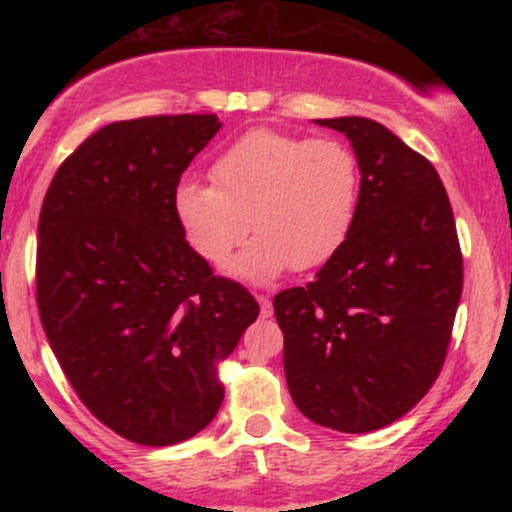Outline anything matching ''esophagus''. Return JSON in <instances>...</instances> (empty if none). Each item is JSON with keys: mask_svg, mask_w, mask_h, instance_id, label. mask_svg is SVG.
<instances>
[{"mask_svg": "<svg viewBox=\"0 0 512 512\" xmlns=\"http://www.w3.org/2000/svg\"><path fill=\"white\" fill-rule=\"evenodd\" d=\"M257 303H260L262 317H272V301H269V296H257Z\"/></svg>", "mask_w": 512, "mask_h": 512, "instance_id": "esophagus-1", "label": "esophagus"}]
</instances>
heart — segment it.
<instances>
[{
    "label": "heart",
    "mask_w": 512,
    "mask_h": 512,
    "mask_svg": "<svg viewBox=\"0 0 512 512\" xmlns=\"http://www.w3.org/2000/svg\"><path fill=\"white\" fill-rule=\"evenodd\" d=\"M358 187L356 154L339 139L255 127L211 163V185H175L173 214L190 248L209 264L228 260L252 219L257 236L228 272L264 284L289 267H320L342 250Z\"/></svg>",
    "instance_id": "b5f03b06"
}]
</instances>
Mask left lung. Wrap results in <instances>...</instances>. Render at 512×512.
<instances>
[{"instance_id": "left-lung-1", "label": "left lung", "mask_w": 512, "mask_h": 512, "mask_svg": "<svg viewBox=\"0 0 512 512\" xmlns=\"http://www.w3.org/2000/svg\"><path fill=\"white\" fill-rule=\"evenodd\" d=\"M317 125L354 146V226L310 284L276 293L274 315L301 414L368 433L407 414L436 383L462 296V252L428 158L368 117Z\"/></svg>"}]
</instances>
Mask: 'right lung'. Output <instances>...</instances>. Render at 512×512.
<instances>
[{"mask_svg": "<svg viewBox=\"0 0 512 512\" xmlns=\"http://www.w3.org/2000/svg\"><path fill=\"white\" fill-rule=\"evenodd\" d=\"M216 115L105 125L57 168L38 221L35 298L69 385L117 436L175 445L223 402L219 363L260 305L214 276L173 214V190Z\"/></svg>", "mask_w": 512, "mask_h": 512, "instance_id": "right-lung-1", "label": "right lung"}]
</instances>
